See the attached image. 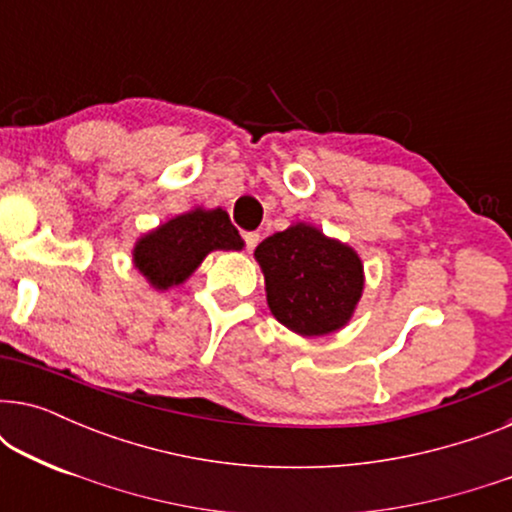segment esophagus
I'll return each instance as SVG.
<instances>
[{
    "label": "esophagus",
    "instance_id": "1",
    "mask_svg": "<svg viewBox=\"0 0 512 512\" xmlns=\"http://www.w3.org/2000/svg\"><path fill=\"white\" fill-rule=\"evenodd\" d=\"M258 242H261V235L258 233H244V247H247V251H254Z\"/></svg>",
    "mask_w": 512,
    "mask_h": 512
}]
</instances>
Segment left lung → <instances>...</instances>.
Segmentation results:
<instances>
[{
  "instance_id": "1",
  "label": "left lung",
  "mask_w": 512,
  "mask_h": 512,
  "mask_svg": "<svg viewBox=\"0 0 512 512\" xmlns=\"http://www.w3.org/2000/svg\"><path fill=\"white\" fill-rule=\"evenodd\" d=\"M254 256L279 324L314 338L340 331L352 319L363 291V265L352 247L296 223L263 240Z\"/></svg>"
}]
</instances>
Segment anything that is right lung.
Masks as SVG:
<instances>
[{
  "label": "right lung",
  "mask_w": 512,
  "mask_h": 512,
  "mask_svg": "<svg viewBox=\"0 0 512 512\" xmlns=\"http://www.w3.org/2000/svg\"><path fill=\"white\" fill-rule=\"evenodd\" d=\"M242 247L240 233L221 207H198L139 237L132 261L153 289L167 291L184 284L209 251H240Z\"/></svg>",
  "instance_id": "obj_1"
}]
</instances>
